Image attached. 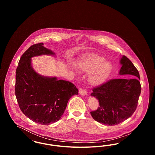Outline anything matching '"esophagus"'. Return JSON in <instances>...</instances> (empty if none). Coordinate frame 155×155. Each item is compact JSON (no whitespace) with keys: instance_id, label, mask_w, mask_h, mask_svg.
Instances as JSON below:
<instances>
[{"instance_id":"34e87169","label":"esophagus","mask_w":155,"mask_h":155,"mask_svg":"<svg viewBox=\"0 0 155 155\" xmlns=\"http://www.w3.org/2000/svg\"><path fill=\"white\" fill-rule=\"evenodd\" d=\"M79 94L82 96H85L87 94V92L85 89L80 88H79Z\"/></svg>"}]
</instances>
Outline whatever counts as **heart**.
<instances>
[{"label": "heart", "mask_w": 155, "mask_h": 155, "mask_svg": "<svg viewBox=\"0 0 155 155\" xmlns=\"http://www.w3.org/2000/svg\"><path fill=\"white\" fill-rule=\"evenodd\" d=\"M78 68L89 74V83L93 86L103 84L110 74L112 65L109 61L95 53H89L84 56L78 63Z\"/></svg>", "instance_id": "1"}]
</instances>
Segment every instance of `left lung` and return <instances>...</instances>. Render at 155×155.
I'll list each match as a JSON object with an SVG mask.
<instances>
[{
	"mask_svg": "<svg viewBox=\"0 0 155 155\" xmlns=\"http://www.w3.org/2000/svg\"><path fill=\"white\" fill-rule=\"evenodd\" d=\"M119 75H130L133 78L112 79L94 88L91 96L98 99L99 107L91 112L93 118L104 125H115L130 117L136 110L141 91L140 74L125 56L120 60Z\"/></svg>",
	"mask_w": 155,
	"mask_h": 155,
	"instance_id": "obj_1",
	"label": "left lung"
}]
</instances>
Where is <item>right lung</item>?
<instances>
[{
  "mask_svg": "<svg viewBox=\"0 0 155 155\" xmlns=\"http://www.w3.org/2000/svg\"><path fill=\"white\" fill-rule=\"evenodd\" d=\"M54 55L43 43L33 45L23 53L16 69L15 94L20 109L32 121L42 125L58 121L68 100L78 90L69 81L42 76L31 66V58Z\"/></svg>",
  "mask_w": 155,
  "mask_h": 155,
  "instance_id": "obj_1",
  "label": "right lung"
}]
</instances>
